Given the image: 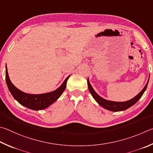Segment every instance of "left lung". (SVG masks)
<instances>
[{
	"label": "left lung",
	"mask_w": 153,
	"mask_h": 153,
	"mask_svg": "<svg viewBox=\"0 0 153 153\" xmlns=\"http://www.w3.org/2000/svg\"><path fill=\"white\" fill-rule=\"evenodd\" d=\"M149 80L148 82H147L146 85L145 87L143 88V89L141 91L138 93V94L136 96V97H134L132 100L129 101H124V102H116V101H108L101 97L100 95L95 93L94 89H93L91 85L90 82L89 81V79H87V85L88 87H89V90L91 93V94L92 95L93 98L95 99V100L97 101V102L100 104V105L106 109H108L109 111H123L126 110L128 108H130L131 106L134 105V104L137 102V101L140 100V97L143 96V93L145 91L146 89L147 85L149 83Z\"/></svg>",
	"instance_id": "8db88e82"
}]
</instances>
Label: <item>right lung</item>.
Listing matches in <instances>:
<instances>
[{"instance_id":"obj_1","label":"right lung","mask_w":153,"mask_h":153,"mask_svg":"<svg viewBox=\"0 0 153 153\" xmlns=\"http://www.w3.org/2000/svg\"><path fill=\"white\" fill-rule=\"evenodd\" d=\"M71 76V75H70ZM68 76L63 82L61 86L54 91L39 95H31L23 93L16 88L10 81L6 66V82L10 93L16 100L21 105L33 110H41L48 108L51 104L58 100L62 94L66 87V82Z\"/></svg>"}]
</instances>
